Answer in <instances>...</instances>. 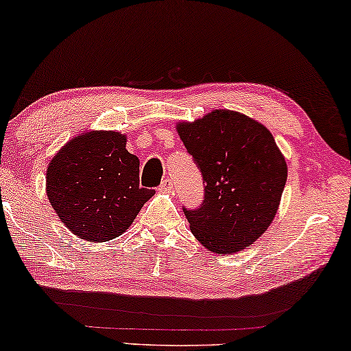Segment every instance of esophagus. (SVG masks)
<instances>
[{
	"mask_svg": "<svg viewBox=\"0 0 351 351\" xmlns=\"http://www.w3.org/2000/svg\"><path fill=\"white\" fill-rule=\"evenodd\" d=\"M174 190V184H172V180L169 179V177H166L165 180H162V184L160 185V191H165V193H167V191H172Z\"/></svg>",
	"mask_w": 351,
	"mask_h": 351,
	"instance_id": "34e87169",
	"label": "esophagus"
}]
</instances>
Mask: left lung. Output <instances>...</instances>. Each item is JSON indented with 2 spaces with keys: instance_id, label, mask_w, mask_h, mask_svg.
Returning <instances> with one entry per match:
<instances>
[{
  "instance_id": "8db88e82",
  "label": "left lung",
  "mask_w": 351,
  "mask_h": 351,
  "mask_svg": "<svg viewBox=\"0 0 351 351\" xmlns=\"http://www.w3.org/2000/svg\"><path fill=\"white\" fill-rule=\"evenodd\" d=\"M177 132L204 184L203 203L184 208L191 233L215 254L251 246L275 219L287 179L271 132L232 110L177 124Z\"/></svg>"
}]
</instances>
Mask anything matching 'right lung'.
<instances>
[{
  "mask_svg": "<svg viewBox=\"0 0 351 351\" xmlns=\"http://www.w3.org/2000/svg\"><path fill=\"white\" fill-rule=\"evenodd\" d=\"M138 158L126 150L123 134L84 132L51 160L47 198L76 237L108 241L126 232L155 193L138 185Z\"/></svg>",
  "mask_w": 351,
  "mask_h": 351,
  "instance_id": "right-lung-1",
  "label": "right lung"
}]
</instances>
